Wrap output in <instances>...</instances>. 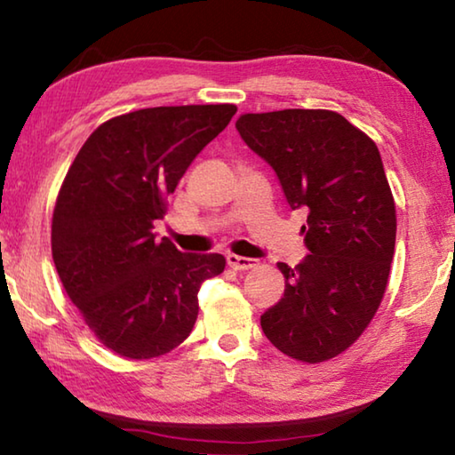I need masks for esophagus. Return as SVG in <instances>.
Instances as JSON below:
<instances>
[{"instance_id": "1", "label": "esophagus", "mask_w": 455, "mask_h": 455, "mask_svg": "<svg viewBox=\"0 0 455 455\" xmlns=\"http://www.w3.org/2000/svg\"><path fill=\"white\" fill-rule=\"evenodd\" d=\"M227 263L230 268H236V271H246V268H252L257 265L255 259H249V257H241V255H233V252H228L227 255Z\"/></svg>"}]
</instances>
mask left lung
Instances as JSON below:
<instances>
[{"instance_id": "left-lung-1", "label": "left lung", "mask_w": 455, "mask_h": 455, "mask_svg": "<svg viewBox=\"0 0 455 455\" xmlns=\"http://www.w3.org/2000/svg\"><path fill=\"white\" fill-rule=\"evenodd\" d=\"M236 130L273 168L309 249L260 315L276 349L321 363L357 341L379 307L395 249V203L375 142L331 110L243 114Z\"/></svg>"}]
</instances>
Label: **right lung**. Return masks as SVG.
<instances>
[{
    "label": "right lung",
    "mask_w": 455,
    "mask_h": 455,
    "mask_svg": "<svg viewBox=\"0 0 455 455\" xmlns=\"http://www.w3.org/2000/svg\"><path fill=\"white\" fill-rule=\"evenodd\" d=\"M235 112L158 106L116 116L90 134L66 174L52 219L53 263L86 325L122 357L179 347L195 327L200 284L225 271L219 252H182L152 228Z\"/></svg>",
    "instance_id": "1"
}]
</instances>
